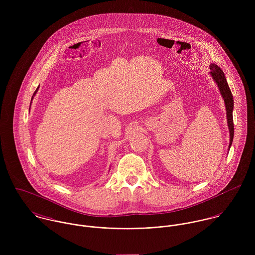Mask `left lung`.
<instances>
[{"instance_id":"8db88e82","label":"left lung","mask_w":255,"mask_h":255,"mask_svg":"<svg viewBox=\"0 0 255 255\" xmlns=\"http://www.w3.org/2000/svg\"><path fill=\"white\" fill-rule=\"evenodd\" d=\"M210 73L215 80V82L218 85L220 92L224 98L225 104H226V110H227V119H228V126L230 130V146L232 145L233 138H234V121H233V109H234V98L233 94L231 92V89L228 85L227 79L225 77V74L223 71L216 66L215 64L210 65Z\"/></svg>"}]
</instances>
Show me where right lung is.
I'll return each mask as SVG.
<instances>
[{
    "mask_svg": "<svg viewBox=\"0 0 255 255\" xmlns=\"http://www.w3.org/2000/svg\"><path fill=\"white\" fill-rule=\"evenodd\" d=\"M37 90H38V87H37V89H36V90H35V92H34V93H33V95H35V93H36ZM32 98H33V96H32ZM31 101H32V99H31Z\"/></svg>",
    "mask_w": 255,
    "mask_h": 255,
    "instance_id": "obj_1",
    "label": "right lung"
}]
</instances>
